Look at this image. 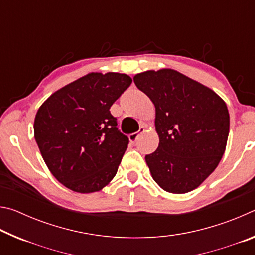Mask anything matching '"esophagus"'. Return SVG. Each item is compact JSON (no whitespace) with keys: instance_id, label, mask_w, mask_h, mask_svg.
<instances>
[{"instance_id":"1","label":"esophagus","mask_w":255,"mask_h":255,"mask_svg":"<svg viewBox=\"0 0 255 255\" xmlns=\"http://www.w3.org/2000/svg\"><path fill=\"white\" fill-rule=\"evenodd\" d=\"M144 131H145V127H140L139 130H138L137 132H133V133H131V135L128 136L129 140H130L131 143H135V141L138 139V138H139V136L141 135V133H144Z\"/></svg>"}]
</instances>
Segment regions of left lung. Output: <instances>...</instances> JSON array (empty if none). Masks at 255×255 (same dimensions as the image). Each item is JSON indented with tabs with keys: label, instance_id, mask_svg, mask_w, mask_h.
I'll list each match as a JSON object with an SVG mask.
<instances>
[{
	"label": "left lung",
	"instance_id": "obj_1",
	"mask_svg": "<svg viewBox=\"0 0 255 255\" xmlns=\"http://www.w3.org/2000/svg\"><path fill=\"white\" fill-rule=\"evenodd\" d=\"M133 82L155 107L158 147L145 159L159 187L187 193L221 162L230 132L225 101L208 86L172 68L138 73Z\"/></svg>",
	"mask_w": 255,
	"mask_h": 255
}]
</instances>
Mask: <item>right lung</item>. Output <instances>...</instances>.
<instances>
[{
	"instance_id": "right-lung-1",
	"label": "right lung",
	"mask_w": 255,
	"mask_h": 255,
	"mask_svg": "<svg viewBox=\"0 0 255 255\" xmlns=\"http://www.w3.org/2000/svg\"><path fill=\"white\" fill-rule=\"evenodd\" d=\"M131 84L122 73H89L54 92L38 109L34 139L47 167L64 187L100 191L117 173L128 138L110 107Z\"/></svg>"
}]
</instances>
